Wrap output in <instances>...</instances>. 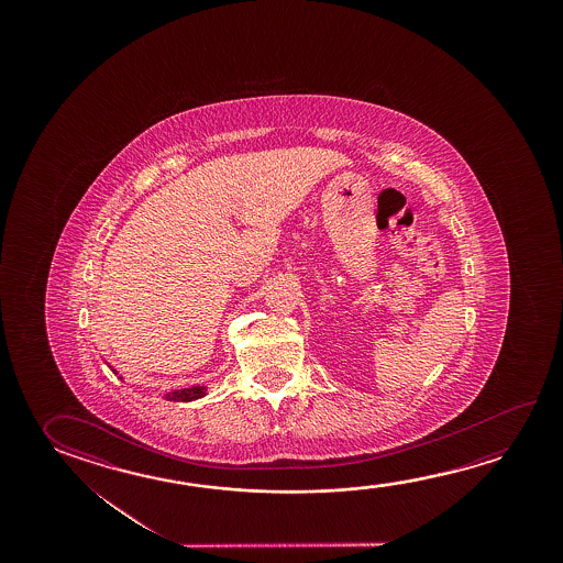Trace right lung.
<instances>
[{
	"instance_id": "1",
	"label": "right lung",
	"mask_w": 563,
	"mask_h": 563,
	"mask_svg": "<svg viewBox=\"0 0 563 563\" xmlns=\"http://www.w3.org/2000/svg\"><path fill=\"white\" fill-rule=\"evenodd\" d=\"M108 367H110L118 377L123 378L120 375V371L113 369L110 363H108ZM206 395H208V387H203V385L200 387V385H198V387L175 388V390H168V393L163 395V398H165V400H173V402H190V400H198V398L206 397Z\"/></svg>"
}]
</instances>
